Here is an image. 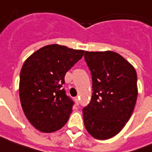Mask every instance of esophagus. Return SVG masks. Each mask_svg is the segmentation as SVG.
<instances>
[{"label": "esophagus", "mask_w": 152, "mask_h": 152, "mask_svg": "<svg viewBox=\"0 0 152 152\" xmlns=\"http://www.w3.org/2000/svg\"><path fill=\"white\" fill-rule=\"evenodd\" d=\"M75 102H76V103H77V105H78V104H79V96H77V97H75Z\"/></svg>", "instance_id": "obj_1"}]
</instances>
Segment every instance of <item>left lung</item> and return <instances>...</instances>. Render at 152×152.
<instances>
[{
  "mask_svg": "<svg viewBox=\"0 0 152 152\" xmlns=\"http://www.w3.org/2000/svg\"><path fill=\"white\" fill-rule=\"evenodd\" d=\"M92 78L93 93L83 109L84 124L94 138L116 135L130 118L137 98L134 67L113 51H85Z\"/></svg>",
  "mask_w": 152,
  "mask_h": 152,
  "instance_id": "left-lung-1",
  "label": "left lung"
}]
</instances>
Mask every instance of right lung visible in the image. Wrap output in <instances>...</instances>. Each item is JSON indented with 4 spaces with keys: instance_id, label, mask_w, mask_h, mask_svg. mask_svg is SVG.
Here are the masks:
<instances>
[{
    "instance_id": "add662e5",
    "label": "right lung",
    "mask_w": 152,
    "mask_h": 152,
    "mask_svg": "<svg viewBox=\"0 0 152 152\" xmlns=\"http://www.w3.org/2000/svg\"><path fill=\"white\" fill-rule=\"evenodd\" d=\"M85 51L45 46L26 59L20 73L19 96L26 118L36 129L52 133L64 126L73 101L62 88L64 76Z\"/></svg>"
}]
</instances>
